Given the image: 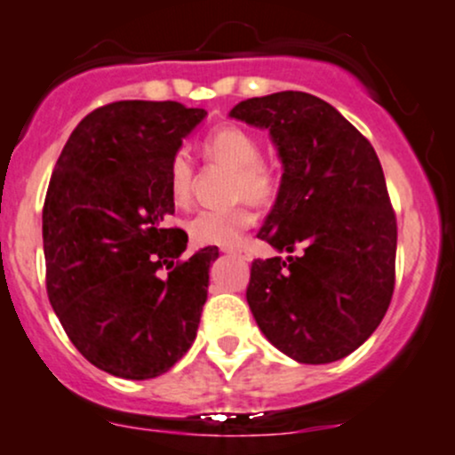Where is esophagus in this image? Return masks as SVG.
Returning <instances> with one entry per match:
<instances>
[{
	"label": "esophagus",
	"mask_w": 455,
	"mask_h": 455,
	"mask_svg": "<svg viewBox=\"0 0 455 455\" xmlns=\"http://www.w3.org/2000/svg\"><path fill=\"white\" fill-rule=\"evenodd\" d=\"M224 252H227V255H240V257H246V251H242V248H233V246H228V248H224Z\"/></svg>",
	"instance_id": "1"
}]
</instances>
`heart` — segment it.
I'll return each mask as SVG.
<instances>
[{
  "instance_id": "obj_1",
  "label": "heart",
  "mask_w": 455,
  "mask_h": 455,
  "mask_svg": "<svg viewBox=\"0 0 455 455\" xmlns=\"http://www.w3.org/2000/svg\"><path fill=\"white\" fill-rule=\"evenodd\" d=\"M203 152L209 161L231 167V200H251L264 204L275 198L279 189V174L270 161L261 159L257 137L240 126H220L203 141ZM172 200L180 207L189 203L194 189V164L188 150H179L167 167ZM255 222V213L248 204L227 209H204L189 220L191 242L198 246H233L242 240L243 231Z\"/></svg>"
}]
</instances>
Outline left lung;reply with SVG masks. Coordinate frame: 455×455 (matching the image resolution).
Wrapping results in <instances>:
<instances>
[{"instance_id": "1", "label": "left lung", "mask_w": 455, "mask_h": 455, "mask_svg": "<svg viewBox=\"0 0 455 455\" xmlns=\"http://www.w3.org/2000/svg\"><path fill=\"white\" fill-rule=\"evenodd\" d=\"M267 128L283 176L259 235L299 257L255 259L246 300L264 336L300 364H329L364 344L395 291L396 218L371 141L303 91L231 111Z\"/></svg>"}]
</instances>
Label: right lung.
Segmentation results:
<instances>
[{
	"instance_id": "obj_1",
	"label": "right lung",
	"mask_w": 455,
	"mask_h": 455,
	"mask_svg": "<svg viewBox=\"0 0 455 455\" xmlns=\"http://www.w3.org/2000/svg\"><path fill=\"white\" fill-rule=\"evenodd\" d=\"M204 108L122 100L67 140L43 204L47 296L100 371L152 379L196 340L218 246L183 259L167 167Z\"/></svg>"
}]
</instances>
